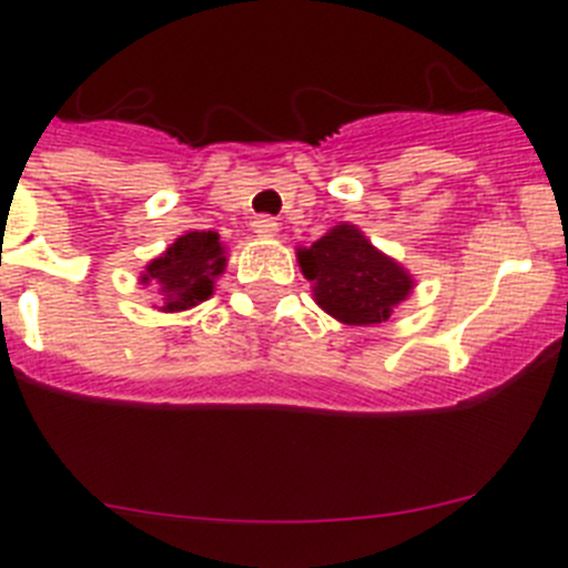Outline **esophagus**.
Returning <instances> with one entry per match:
<instances>
[{"label":"esophagus","mask_w":568,"mask_h":568,"mask_svg":"<svg viewBox=\"0 0 568 568\" xmlns=\"http://www.w3.org/2000/svg\"><path fill=\"white\" fill-rule=\"evenodd\" d=\"M253 233L255 235H264V239H270V235L278 233V222H275L273 215H255V219H253Z\"/></svg>","instance_id":"34e87169"}]
</instances>
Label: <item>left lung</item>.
Returning <instances> with one entry per match:
<instances>
[{"label":"left lung","instance_id":"left-lung-1","mask_svg":"<svg viewBox=\"0 0 568 568\" xmlns=\"http://www.w3.org/2000/svg\"><path fill=\"white\" fill-rule=\"evenodd\" d=\"M298 264L315 284L321 307L355 327L386 321L413 290L409 273L349 224H338L310 250H298Z\"/></svg>","mask_w":568,"mask_h":568}]
</instances>
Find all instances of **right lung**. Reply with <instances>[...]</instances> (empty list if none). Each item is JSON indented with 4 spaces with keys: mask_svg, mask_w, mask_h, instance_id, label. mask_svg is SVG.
<instances>
[{
    "mask_svg": "<svg viewBox=\"0 0 568 568\" xmlns=\"http://www.w3.org/2000/svg\"><path fill=\"white\" fill-rule=\"evenodd\" d=\"M222 241L213 230H193L173 241L168 253L159 255L144 270V284L153 281L164 293V310H187L213 295V278L224 270Z\"/></svg>",
    "mask_w": 568,
    "mask_h": 568,
    "instance_id": "1",
    "label": "right lung"
}]
</instances>
